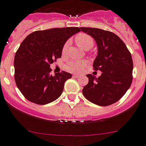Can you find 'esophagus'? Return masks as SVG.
<instances>
[{"instance_id":"obj_1","label":"esophagus","mask_w":146,"mask_h":146,"mask_svg":"<svg viewBox=\"0 0 146 146\" xmlns=\"http://www.w3.org/2000/svg\"><path fill=\"white\" fill-rule=\"evenodd\" d=\"M73 77H74V78H76V77H78L79 75L77 74V73H73Z\"/></svg>"}]
</instances>
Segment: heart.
Wrapping results in <instances>:
<instances>
[{
  "label": "heart",
  "instance_id": "obj_1",
  "mask_svg": "<svg viewBox=\"0 0 146 146\" xmlns=\"http://www.w3.org/2000/svg\"><path fill=\"white\" fill-rule=\"evenodd\" d=\"M76 41L80 48L86 49V50H88V49L91 48L92 46H93V43H94V40H93V38L89 35H88V34L83 33H80L78 35H76ZM69 42L67 41L65 43L64 46H63V52L67 50ZM87 63L88 61L86 60H79L73 59V60H70V61H68V63L66 65V70L70 72H78L84 66H86Z\"/></svg>",
  "mask_w": 146,
  "mask_h": 146
}]
</instances>
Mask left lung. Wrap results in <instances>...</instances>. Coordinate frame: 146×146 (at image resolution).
<instances>
[{
    "label": "left lung",
    "instance_id": "1",
    "mask_svg": "<svg viewBox=\"0 0 146 146\" xmlns=\"http://www.w3.org/2000/svg\"><path fill=\"white\" fill-rule=\"evenodd\" d=\"M94 38L98 55L93 62L95 70H100L96 78L87 75L88 83L83 94L87 100L100 106L116 103L129 89L133 80L132 56L125 43L115 33L93 28H80Z\"/></svg>",
    "mask_w": 146,
    "mask_h": 146
}]
</instances>
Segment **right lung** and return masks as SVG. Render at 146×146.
Here are the masks:
<instances>
[{
    "label": "right lung",
    "instance_id": "right-lung-1",
    "mask_svg": "<svg viewBox=\"0 0 146 146\" xmlns=\"http://www.w3.org/2000/svg\"><path fill=\"white\" fill-rule=\"evenodd\" d=\"M80 31L78 27L52 28L35 31L24 39L15 55L14 77L27 100L45 105L60 97L72 76L66 71L52 76L50 65L61 57L68 39Z\"/></svg>",
    "mask_w": 146,
    "mask_h": 146
}]
</instances>
